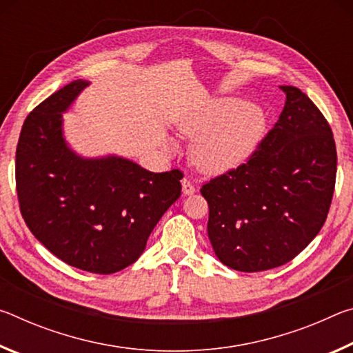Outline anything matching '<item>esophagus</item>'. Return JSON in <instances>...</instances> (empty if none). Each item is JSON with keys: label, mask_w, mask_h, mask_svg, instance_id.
<instances>
[{"label": "esophagus", "mask_w": 353, "mask_h": 353, "mask_svg": "<svg viewBox=\"0 0 353 353\" xmlns=\"http://www.w3.org/2000/svg\"><path fill=\"white\" fill-rule=\"evenodd\" d=\"M182 193L185 196H190V194L194 193V185L191 183V181H190V179H187V177L182 179Z\"/></svg>", "instance_id": "34e87169"}]
</instances>
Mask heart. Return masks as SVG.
<instances>
[{
    "mask_svg": "<svg viewBox=\"0 0 353 353\" xmlns=\"http://www.w3.org/2000/svg\"><path fill=\"white\" fill-rule=\"evenodd\" d=\"M179 130L190 139L191 159L198 170L219 176L252 157L266 135L268 119L260 107L248 99H213L179 119Z\"/></svg>",
    "mask_w": 353,
    "mask_h": 353,
    "instance_id": "b5f03b06",
    "label": "heart"
}]
</instances>
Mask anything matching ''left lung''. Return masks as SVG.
<instances>
[{"mask_svg":"<svg viewBox=\"0 0 353 353\" xmlns=\"http://www.w3.org/2000/svg\"><path fill=\"white\" fill-rule=\"evenodd\" d=\"M280 88L283 110L248 163L201 188L214 254L243 272L272 270L301 254L324 225L333 198L332 129L305 93Z\"/></svg>","mask_w":353,"mask_h":353,"instance_id":"left-lung-1","label":"left lung"}]
</instances>
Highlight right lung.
<instances>
[{"label": "right lung", "mask_w": 353, "mask_h": 353, "mask_svg": "<svg viewBox=\"0 0 353 353\" xmlns=\"http://www.w3.org/2000/svg\"><path fill=\"white\" fill-rule=\"evenodd\" d=\"M90 82L77 79L29 113L15 155L20 210L57 259L94 274L139 260L181 196L182 172H151L119 155L83 157L63 135V113Z\"/></svg>", "instance_id": "1"}]
</instances>
